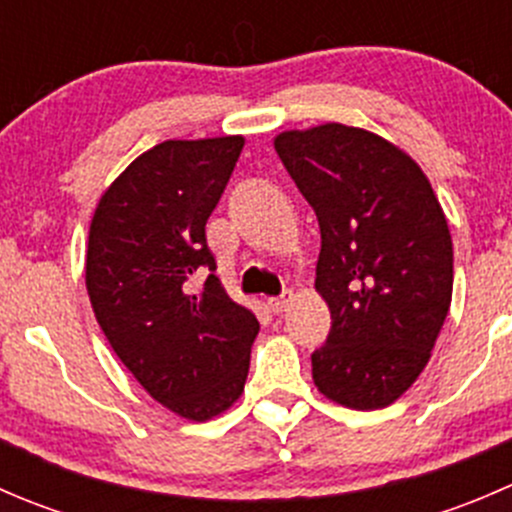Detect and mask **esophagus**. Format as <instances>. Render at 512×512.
<instances>
[{
  "instance_id": "34e87169",
  "label": "esophagus",
  "mask_w": 512,
  "mask_h": 512,
  "mask_svg": "<svg viewBox=\"0 0 512 512\" xmlns=\"http://www.w3.org/2000/svg\"><path fill=\"white\" fill-rule=\"evenodd\" d=\"M267 304H270V309L275 314L289 312V307H292V304H294V294L292 292H285V294H282V297H272Z\"/></svg>"
}]
</instances>
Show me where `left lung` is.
Instances as JSON below:
<instances>
[{"label": "left lung", "instance_id": "obj_1", "mask_svg": "<svg viewBox=\"0 0 512 512\" xmlns=\"http://www.w3.org/2000/svg\"><path fill=\"white\" fill-rule=\"evenodd\" d=\"M319 220L314 287L332 312L312 379L327 399L371 411L418 379L446 322L453 242L431 183L376 133L324 123L275 138Z\"/></svg>", "mask_w": 512, "mask_h": 512}]
</instances>
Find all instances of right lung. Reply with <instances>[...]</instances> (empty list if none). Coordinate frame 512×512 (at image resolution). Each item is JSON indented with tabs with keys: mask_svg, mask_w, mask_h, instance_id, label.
<instances>
[{
	"mask_svg": "<svg viewBox=\"0 0 512 512\" xmlns=\"http://www.w3.org/2000/svg\"><path fill=\"white\" fill-rule=\"evenodd\" d=\"M242 146V136L158 143L108 185L89 230L86 289L98 327L138 384L188 421L240 399L260 332L215 277L205 240Z\"/></svg>",
	"mask_w": 512,
	"mask_h": 512,
	"instance_id": "1",
	"label": "right lung"
}]
</instances>
